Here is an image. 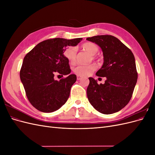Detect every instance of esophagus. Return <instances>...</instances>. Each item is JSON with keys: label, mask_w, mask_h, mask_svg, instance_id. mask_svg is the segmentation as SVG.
I'll list each match as a JSON object with an SVG mask.
<instances>
[{"label": "esophagus", "mask_w": 155, "mask_h": 155, "mask_svg": "<svg viewBox=\"0 0 155 155\" xmlns=\"http://www.w3.org/2000/svg\"><path fill=\"white\" fill-rule=\"evenodd\" d=\"M81 76H79V75H78V76H77V79H78V80H79V79H81Z\"/></svg>", "instance_id": "obj_1"}]
</instances>
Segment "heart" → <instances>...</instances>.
<instances>
[{
  "mask_svg": "<svg viewBox=\"0 0 155 155\" xmlns=\"http://www.w3.org/2000/svg\"><path fill=\"white\" fill-rule=\"evenodd\" d=\"M81 47L84 51H85L86 52L92 56L95 55L99 50V48L96 44L90 43V42L84 43ZM64 55L66 56V58L70 63H74L76 61V48L74 47L67 48L64 51ZM92 58L94 59L93 57H92ZM94 70L95 66L94 64H89L87 65V66L78 65V66H76L73 68V71L75 74L79 75V76H87V75L91 74Z\"/></svg>",
  "mask_w": 155,
  "mask_h": 155,
  "instance_id": "obj_1",
  "label": "heart"
}]
</instances>
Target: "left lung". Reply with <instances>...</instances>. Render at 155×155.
Here are the masks:
<instances>
[{
	"label": "left lung",
	"instance_id": "left-lung-1",
	"mask_svg": "<svg viewBox=\"0 0 155 155\" xmlns=\"http://www.w3.org/2000/svg\"><path fill=\"white\" fill-rule=\"evenodd\" d=\"M87 40L101 48L104 64L96 74L106 78L105 83L100 85L94 78H88V100L101 113H115L127 105L137 84L138 73L134 56L130 49L112 35H96Z\"/></svg>",
	"mask_w": 155,
	"mask_h": 155
}]
</instances>
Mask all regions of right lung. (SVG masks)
Wrapping results in <instances>:
<instances>
[{"label":"right lung","instance_id":"add662e5","mask_svg":"<svg viewBox=\"0 0 155 155\" xmlns=\"http://www.w3.org/2000/svg\"><path fill=\"white\" fill-rule=\"evenodd\" d=\"M82 39H48L37 45L25 55L20 78L28 99L36 109L51 112L67 102L77 78L70 74L69 61L64 52L68 46H76ZM55 73L69 76L58 81L53 78Z\"/></svg>","mask_w":155,"mask_h":155}]
</instances>
